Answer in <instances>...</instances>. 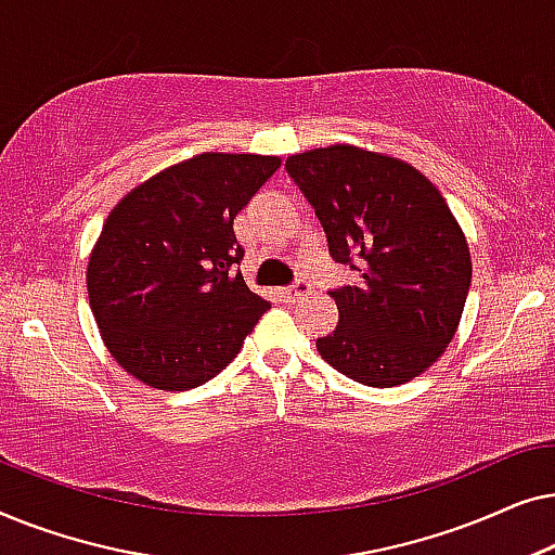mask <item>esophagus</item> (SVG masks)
<instances>
[{
  "instance_id": "obj_1",
  "label": "esophagus",
  "mask_w": 555,
  "mask_h": 555,
  "mask_svg": "<svg viewBox=\"0 0 555 555\" xmlns=\"http://www.w3.org/2000/svg\"><path fill=\"white\" fill-rule=\"evenodd\" d=\"M308 293H310V285L306 283V280H298V283H295V285L283 287V291H280V298L298 300V298H302V295H308Z\"/></svg>"
}]
</instances>
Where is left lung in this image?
Listing matches in <instances>:
<instances>
[{
	"mask_svg": "<svg viewBox=\"0 0 555 555\" xmlns=\"http://www.w3.org/2000/svg\"><path fill=\"white\" fill-rule=\"evenodd\" d=\"M336 262L359 272L338 287V325L315 348L363 386L389 389L435 363L457 333L473 257L439 189L412 164L333 143L287 156ZM360 257V264L350 262Z\"/></svg>",
	"mask_w": 555,
	"mask_h": 555,
	"instance_id": "8db88e82",
	"label": "left lung"
}]
</instances>
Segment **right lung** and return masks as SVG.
<instances>
[{"label": "right lung", "instance_id": "obj_1", "mask_svg": "<svg viewBox=\"0 0 555 555\" xmlns=\"http://www.w3.org/2000/svg\"><path fill=\"white\" fill-rule=\"evenodd\" d=\"M278 156L204 151L118 199L88 257V300L113 359L162 391L196 389L232 363L270 308L232 268L234 217Z\"/></svg>", "mask_w": 555, "mask_h": 555}]
</instances>
